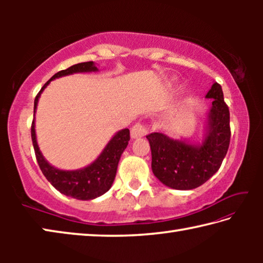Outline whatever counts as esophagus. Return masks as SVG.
I'll use <instances>...</instances> for the list:
<instances>
[{"label":"esophagus","instance_id":"1","mask_svg":"<svg viewBox=\"0 0 263 263\" xmlns=\"http://www.w3.org/2000/svg\"><path fill=\"white\" fill-rule=\"evenodd\" d=\"M147 126L141 123H137L131 127V138L132 139H137V138H141L147 135Z\"/></svg>","mask_w":263,"mask_h":263}]
</instances>
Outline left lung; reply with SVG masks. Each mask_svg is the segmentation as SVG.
Here are the masks:
<instances>
[{
  "mask_svg": "<svg viewBox=\"0 0 263 263\" xmlns=\"http://www.w3.org/2000/svg\"><path fill=\"white\" fill-rule=\"evenodd\" d=\"M212 100L206 114V130L201 144L173 139L160 132L146 136L152 152V171L172 189L190 190L216 174L228 153L231 138L230 111L220 84L215 82L205 95Z\"/></svg>",
  "mask_w": 263,
  "mask_h": 263,
  "instance_id": "left-lung-1",
  "label": "left lung"
}]
</instances>
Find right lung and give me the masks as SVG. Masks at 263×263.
<instances>
[{"label": "right lung", "instance_id": "add662e5", "mask_svg": "<svg viewBox=\"0 0 263 263\" xmlns=\"http://www.w3.org/2000/svg\"><path fill=\"white\" fill-rule=\"evenodd\" d=\"M97 70L99 69H97L94 62L88 61L73 65L69 68L60 70V72L53 75L44 84L41 91L38 92V95L35 96L33 115L35 114V110H37V104L42 92L53 80L74 73H90L97 72ZM31 138H32L35 158H37L41 171L43 172L47 181L58 191H60L61 194L77 199H81V201H89V199L97 198L105 194L111 188V185H112L119 159H121V155L123 154L124 149L126 148L128 140H130V130L128 128H123V130L118 131L111 138L110 141L106 144L104 149L102 151V153L97 157L94 162H91L89 166L84 168L77 169V171H62V169H58L53 167L51 163H48L47 160L44 158L41 149H39L37 137H35L34 118L32 121V125H31Z\"/></svg>", "mask_w": 263, "mask_h": 263}]
</instances>
